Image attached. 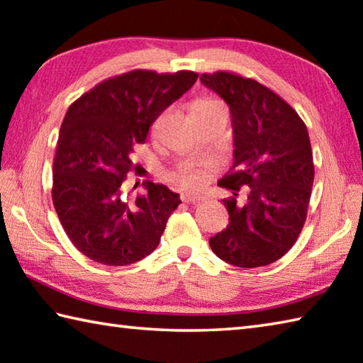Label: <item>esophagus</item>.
I'll return each mask as SVG.
<instances>
[{
	"label": "esophagus",
	"instance_id": "obj_1",
	"mask_svg": "<svg viewBox=\"0 0 363 363\" xmlns=\"http://www.w3.org/2000/svg\"><path fill=\"white\" fill-rule=\"evenodd\" d=\"M181 200L184 203H196V201L203 200V196L201 195H196V194H190V192H182L181 194Z\"/></svg>",
	"mask_w": 363,
	"mask_h": 363
}]
</instances>
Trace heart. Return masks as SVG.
<instances>
[{
	"label": "heart",
	"mask_w": 363,
	"mask_h": 363,
	"mask_svg": "<svg viewBox=\"0 0 363 363\" xmlns=\"http://www.w3.org/2000/svg\"><path fill=\"white\" fill-rule=\"evenodd\" d=\"M211 103H216V101H213V100H199L196 103H194L192 108L204 106V104H211ZM179 179H181L182 184H186V186H195V184L199 182V176H196L195 173H184V174H181Z\"/></svg>",
	"instance_id": "1"
}]
</instances>
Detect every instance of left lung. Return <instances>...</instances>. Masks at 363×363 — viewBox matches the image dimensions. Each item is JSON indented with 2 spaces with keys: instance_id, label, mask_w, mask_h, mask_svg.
<instances>
[{
  "instance_id": "left-lung-1",
  "label": "left lung",
  "mask_w": 363,
  "mask_h": 363,
  "mask_svg": "<svg viewBox=\"0 0 363 363\" xmlns=\"http://www.w3.org/2000/svg\"><path fill=\"white\" fill-rule=\"evenodd\" d=\"M201 84L228 104L233 128L232 173L219 181L247 201L223 200L228 225L209 238L230 265L265 267L289 252L306 220L314 181L306 125L265 85L233 72L201 74Z\"/></svg>"
}]
</instances>
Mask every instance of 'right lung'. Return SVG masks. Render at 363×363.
Listing matches in <instances>:
<instances>
[{"instance_id": "right-lung-1", "label": "right lung", "mask_w": 363, "mask_h": 363, "mask_svg": "<svg viewBox=\"0 0 363 363\" xmlns=\"http://www.w3.org/2000/svg\"><path fill=\"white\" fill-rule=\"evenodd\" d=\"M196 77L194 71H130L69 106L57 143L52 200L68 238L90 260L123 267L159 246L179 194L152 182L130 203L122 199V182L133 167V147Z\"/></svg>"}]
</instances>
